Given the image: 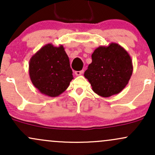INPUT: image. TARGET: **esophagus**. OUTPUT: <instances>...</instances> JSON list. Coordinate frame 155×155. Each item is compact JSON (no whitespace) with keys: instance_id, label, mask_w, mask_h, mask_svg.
Returning a JSON list of instances; mask_svg holds the SVG:
<instances>
[{"instance_id":"esophagus-1","label":"esophagus","mask_w":155,"mask_h":155,"mask_svg":"<svg viewBox=\"0 0 155 155\" xmlns=\"http://www.w3.org/2000/svg\"><path fill=\"white\" fill-rule=\"evenodd\" d=\"M83 73H84L83 70L82 71H75V74L76 76H80V75H81Z\"/></svg>"}]
</instances>
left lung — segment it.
<instances>
[{"mask_svg": "<svg viewBox=\"0 0 155 155\" xmlns=\"http://www.w3.org/2000/svg\"><path fill=\"white\" fill-rule=\"evenodd\" d=\"M130 56L118 44L101 46L92 54V63L84 72L92 89L104 97L120 93L128 84L133 74Z\"/></svg>", "mask_w": 155, "mask_h": 155, "instance_id": "1", "label": "left lung"}]
</instances>
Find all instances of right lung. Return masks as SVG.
<instances>
[{
	"label": "right lung",
	"mask_w": 155,
	"mask_h": 155,
	"mask_svg": "<svg viewBox=\"0 0 155 155\" xmlns=\"http://www.w3.org/2000/svg\"><path fill=\"white\" fill-rule=\"evenodd\" d=\"M69 58L63 45L47 44L31 57L29 75L41 93L57 97L68 87L74 79Z\"/></svg>",
	"instance_id": "obj_1"
}]
</instances>
